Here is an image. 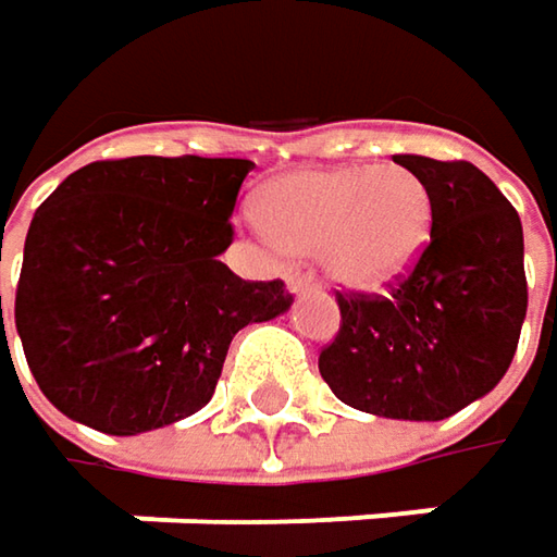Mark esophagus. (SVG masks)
Instances as JSON below:
<instances>
[{
  "label": "esophagus",
  "instance_id": "obj_1",
  "mask_svg": "<svg viewBox=\"0 0 557 557\" xmlns=\"http://www.w3.org/2000/svg\"><path fill=\"white\" fill-rule=\"evenodd\" d=\"M286 289L293 296H315V293H322V286L315 283L312 274H293V277L286 280Z\"/></svg>",
  "mask_w": 557,
  "mask_h": 557
}]
</instances>
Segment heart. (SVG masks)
Returning a JSON list of instances; mask_svg holds the SVG:
<instances>
[{
    "instance_id": "b5f03b06",
    "label": "heart",
    "mask_w": 557,
    "mask_h": 557,
    "mask_svg": "<svg viewBox=\"0 0 557 557\" xmlns=\"http://www.w3.org/2000/svg\"><path fill=\"white\" fill-rule=\"evenodd\" d=\"M258 223L286 255H319L322 271L354 293L405 277L430 242V194L401 165L306 169L274 177Z\"/></svg>"
}]
</instances>
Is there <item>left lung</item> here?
<instances>
[{
    "mask_svg": "<svg viewBox=\"0 0 557 557\" xmlns=\"http://www.w3.org/2000/svg\"><path fill=\"white\" fill-rule=\"evenodd\" d=\"M430 194V245L388 299L337 296L331 392L367 414L443 421L504 380L527 319L523 226L472 162L395 156Z\"/></svg>",
    "mask_w": 557,
    "mask_h": 557,
    "instance_id": "left-lung-1",
    "label": "left lung"
}]
</instances>
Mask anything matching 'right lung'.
Returning a JSON list of instances; mask_svg holds the SVG:
<instances>
[{
  "mask_svg": "<svg viewBox=\"0 0 557 557\" xmlns=\"http://www.w3.org/2000/svg\"><path fill=\"white\" fill-rule=\"evenodd\" d=\"M251 169L200 156L91 162L37 207L15 329L57 411L111 436L184 421L213 398L232 337L293 306L280 280L248 283L220 261Z\"/></svg>",
  "mask_w": 557,
  "mask_h": 557,
  "instance_id": "obj_1",
  "label": "right lung"
}]
</instances>
